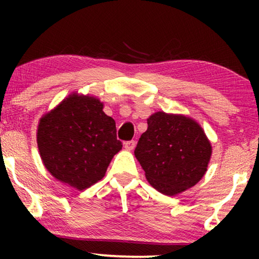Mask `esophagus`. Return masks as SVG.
Listing matches in <instances>:
<instances>
[{
  "instance_id": "obj_1",
  "label": "esophagus",
  "mask_w": 259,
  "mask_h": 259,
  "mask_svg": "<svg viewBox=\"0 0 259 259\" xmlns=\"http://www.w3.org/2000/svg\"><path fill=\"white\" fill-rule=\"evenodd\" d=\"M123 146H125V148L127 151H132L134 147H136V141L134 140H128L126 141V143H123Z\"/></svg>"
}]
</instances>
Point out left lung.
Wrapping results in <instances>:
<instances>
[{
  "instance_id": "obj_1",
  "label": "left lung",
  "mask_w": 259,
  "mask_h": 259,
  "mask_svg": "<svg viewBox=\"0 0 259 259\" xmlns=\"http://www.w3.org/2000/svg\"><path fill=\"white\" fill-rule=\"evenodd\" d=\"M134 154L147 182L166 196H176L203 178L212 147L198 122L182 114L157 112L147 119Z\"/></svg>"
}]
</instances>
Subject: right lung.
Listing matches in <instances>:
<instances>
[{"label": "right lung", "instance_id": "obj_1", "mask_svg": "<svg viewBox=\"0 0 259 259\" xmlns=\"http://www.w3.org/2000/svg\"><path fill=\"white\" fill-rule=\"evenodd\" d=\"M94 97L70 94L45 114L37 127V147L45 167L66 185L82 191L104 178L122 148L114 119Z\"/></svg>", "mask_w": 259, "mask_h": 259}]
</instances>
